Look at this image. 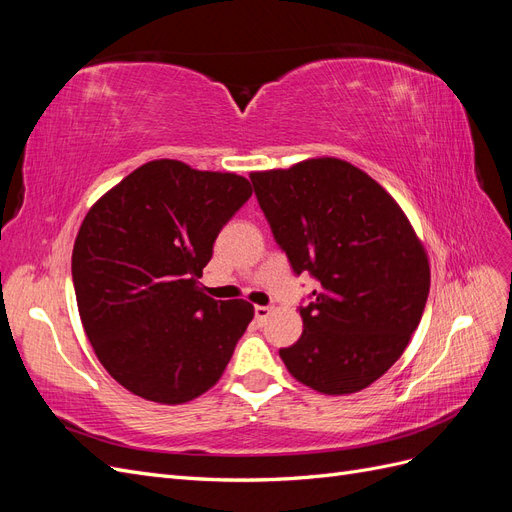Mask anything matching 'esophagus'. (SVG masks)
<instances>
[{
	"label": "esophagus",
	"instance_id": "1",
	"mask_svg": "<svg viewBox=\"0 0 512 512\" xmlns=\"http://www.w3.org/2000/svg\"><path fill=\"white\" fill-rule=\"evenodd\" d=\"M254 314H256V320H258V322H265V320L271 316V307L256 305V307H254Z\"/></svg>",
	"mask_w": 512,
	"mask_h": 512
}]
</instances>
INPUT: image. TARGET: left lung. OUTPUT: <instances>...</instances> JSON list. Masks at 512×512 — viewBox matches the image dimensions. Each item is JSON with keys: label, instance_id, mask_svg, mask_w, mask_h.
Wrapping results in <instances>:
<instances>
[{"label": "left lung", "instance_id": "obj_1", "mask_svg": "<svg viewBox=\"0 0 512 512\" xmlns=\"http://www.w3.org/2000/svg\"><path fill=\"white\" fill-rule=\"evenodd\" d=\"M275 241L320 282L301 307L299 342L280 350L290 376L322 395L367 389L404 354L431 271L408 215L365 170L339 158L250 173Z\"/></svg>", "mask_w": 512, "mask_h": 512}]
</instances>
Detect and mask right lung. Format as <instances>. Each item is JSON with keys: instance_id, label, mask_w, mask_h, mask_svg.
<instances>
[{"instance_id": "obj_1", "label": "right lung", "mask_w": 512, "mask_h": 512, "mask_svg": "<svg viewBox=\"0 0 512 512\" xmlns=\"http://www.w3.org/2000/svg\"><path fill=\"white\" fill-rule=\"evenodd\" d=\"M250 196L237 173L164 158L132 170L87 211L72 250L76 305L123 389L179 406L222 378L254 305L215 301L198 277Z\"/></svg>"}]
</instances>
